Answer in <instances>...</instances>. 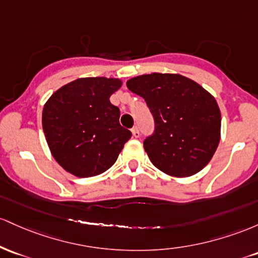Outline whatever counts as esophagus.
<instances>
[{
  "label": "esophagus",
  "instance_id": "obj_1",
  "mask_svg": "<svg viewBox=\"0 0 258 258\" xmlns=\"http://www.w3.org/2000/svg\"><path fill=\"white\" fill-rule=\"evenodd\" d=\"M132 134H133V138H135V139H138L139 137H140V132H139L138 126H134V128L132 129Z\"/></svg>",
  "mask_w": 258,
  "mask_h": 258
}]
</instances>
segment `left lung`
Listing matches in <instances>:
<instances>
[{
  "label": "left lung",
  "instance_id": "8db88e82",
  "mask_svg": "<svg viewBox=\"0 0 258 258\" xmlns=\"http://www.w3.org/2000/svg\"><path fill=\"white\" fill-rule=\"evenodd\" d=\"M146 101L156 124L144 149L156 168L175 178L199 173L221 140V111L216 98L180 74L151 73L126 82Z\"/></svg>",
  "mask_w": 258,
  "mask_h": 258
}]
</instances>
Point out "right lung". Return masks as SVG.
Instances as JSON below:
<instances>
[{
    "label": "right lung",
    "instance_id": "1",
    "mask_svg": "<svg viewBox=\"0 0 258 258\" xmlns=\"http://www.w3.org/2000/svg\"><path fill=\"white\" fill-rule=\"evenodd\" d=\"M117 78H79L54 91L42 109L50 151L63 169L79 178L106 172L132 137L119 124V108L109 97Z\"/></svg>",
    "mask_w": 258,
    "mask_h": 258
}]
</instances>
